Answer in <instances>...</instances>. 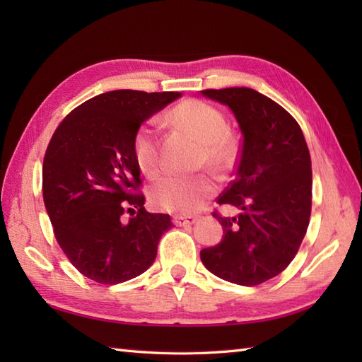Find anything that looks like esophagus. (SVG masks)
<instances>
[{
    "mask_svg": "<svg viewBox=\"0 0 362 362\" xmlns=\"http://www.w3.org/2000/svg\"><path fill=\"white\" fill-rule=\"evenodd\" d=\"M173 221L177 227H187V226H193L197 221V218L196 216H180V214H177V216L173 218Z\"/></svg>",
    "mask_w": 362,
    "mask_h": 362,
    "instance_id": "esophagus-1",
    "label": "esophagus"
}]
</instances>
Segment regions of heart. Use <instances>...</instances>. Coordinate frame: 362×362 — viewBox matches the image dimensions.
<instances>
[{
	"label": "heart",
	"mask_w": 362,
	"mask_h": 362,
	"mask_svg": "<svg viewBox=\"0 0 362 362\" xmlns=\"http://www.w3.org/2000/svg\"><path fill=\"white\" fill-rule=\"evenodd\" d=\"M175 124L188 129L202 141V161L222 168L233 160L235 148L228 136V122L218 107L199 99H188L169 115ZM134 158L140 171L156 175L161 168L157 126L152 119L136 129L134 135ZM216 191V183L209 175H166L149 189L153 206L171 213H193Z\"/></svg>",
	"instance_id": "obj_1"
}]
</instances>
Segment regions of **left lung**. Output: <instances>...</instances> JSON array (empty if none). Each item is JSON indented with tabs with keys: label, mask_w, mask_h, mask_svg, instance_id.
I'll use <instances>...</instances> for the list:
<instances>
[{
	"label": "left lung",
	"mask_w": 362,
	"mask_h": 362,
	"mask_svg": "<svg viewBox=\"0 0 362 362\" xmlns=\"http://www.w3.org/2000/svg\"><path fill=\"white\" fill-rule=\"evenodd\" d=\"M228 105L243 144L235 180L218 204L236 206L238 216L213 211L224 235L201 250L211 274L241 286L274 279L294 259L311 216V157L298 122L271 98L245 87L202 90Z\"/></svg>",
	"instance_id": "obj_1"
}]
</instances>
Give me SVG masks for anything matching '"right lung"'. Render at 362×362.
<instances>
[{
  "label": "right lung",
  "instance_id": "1",
  "mask_svg": "<svg viewBox=\"0 0 362 362\" xmlns=\"http://www.w3.org/2000/svg\"><path fill=\"white\" fill-rule=\"evenodd\" d=\"M180 95L107 91L68 113L51 138L45 206L60 249L90 280L118 284L143 274L173 227L169 214L144 210L132 143L141 122Z\"/></svg>",
  "mask_w": 362,
  "mask_h": 362
}]
</instances>
